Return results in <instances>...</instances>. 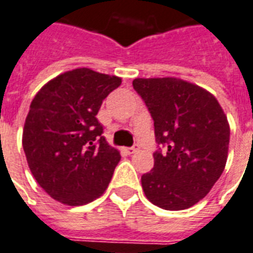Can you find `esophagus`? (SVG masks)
I'll return each instance as SVG.
<instances>
[{"mask_svg":"<svg viewBox=\"0 0 253 253\" xmlns=\"http://www.w3.org/2000/svg\"><path fill=\"white\" fill-rule=\"evenodd\" d=\"M138 151H140V147H138V145H134V147L132 148H128V149H126V153H128V155H133V153H136V152Z\"/></svg>","mask_w":253,"mask_h":253,"instance_id":"34e87169","label":"esophagus"}]
</instances>
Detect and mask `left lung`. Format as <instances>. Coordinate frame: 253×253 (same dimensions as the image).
Instances as JSON below:
<instances>
[{
    "label": "left lung",
    "instance_id": "1",
    "mask_svg": "<svg viewBox=\"0 0 253 253\" xmlns=\"http://www.w3.org/2000/svg\"><path fill=\"white\" fill-rule=\"evenodd\" d=\"M155 123V165L142 174L144 193L163 210L191 208L225 168L229 124L212 93L176 77L133 80Z\"/></svg>",
    "mask_w": 253,
    "mask_h": 253
}]
</instances>
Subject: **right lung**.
I'll return each instance as SVG.
<instances>
[{
  "label": "right lung",
  "instance_id": "right-lung-1",
  "mask_svg": "<svg viewBox=\"0 0 253 253\" xmlns=\"http://www.w3.org/2000/svg\"><path fill=\"white\" fill-rule=\"evenodd\" d=\"M120 85L117 76L79 68L50 80L34 96L22 147L32 174L54 200L84 206L111 183L121 156L106 142L96 116Z\"/></svg>",
  "mask_w": 253,
  "mask_h": 253
}]
</instances>
